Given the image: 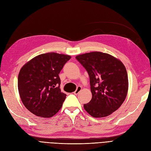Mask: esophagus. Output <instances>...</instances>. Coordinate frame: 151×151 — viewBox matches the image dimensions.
<instances>
[{
  "instance_id": "esophagus-1",
  "label": "esophagus",
  "mask_w": 151,
  "mask_h": 151,
  "mask_svg": "<svg viewBox=\"0 0 151 151\" xmlns=\"http://www.w3.org/2000/svg\"><path fill=\"white\" fill-rule=\"evenodd\" d=\"M81 89H82V88L81 86H78L77 88V89H76V90L74 91V94H76V95H77V94H79V93L80 92V91H81Z\"/></svg>"
}]
</instances>
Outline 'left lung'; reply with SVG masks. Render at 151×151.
I'll return each mask as SVG.
<instances>
[{
    "label": "left lung",
    "instance_id": "obj_1",
    "mask_svg": "<svg viewBox=\"0 0 151 151\" xmlns=\"http://www.w3.org/2000/svg\"><path fill=\"white\" fill-rule=\"evenodd\" d=\"M88 72L92 99L84 108L91 116L102 118L120 107L127 97L129 80L126 68L111 55L93 52L76 57Z\"/></svg>",
    "mask_w": 151,
    "mask_h": 151
}]
</instances>
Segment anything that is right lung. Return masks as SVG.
I'll list each match as a JSON object with an SVG mask.
<instances>
[{"label":"right lung","instance_id":"add662e5","mask_svg":"<svg viewBox=\"0 0 151 151\" xmlns=\"http://www.w3.org/2000/svg\"><path fill=\"white\" fill-rule=\"evenodd\" d=\"M70 55L43 53L22 66L18 75V91L24 106L34 115L50 118L60 110L66 94L60 89L59 73Z\"/></svg>","mask_w":151,"mask_h":151}]
</instances>
